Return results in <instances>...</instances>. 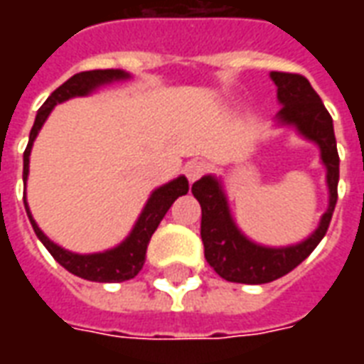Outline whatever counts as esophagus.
<instances>
[{"label":"esophagus","instance_id":"esophagus-1","mask_svg":"<svg viewBox=\"0 0 364 364\" xmlns=\"http://www.w3.org/2000/svg\"><path fill=\"white\" fill-rule=\"evenodd\" d=\"M206 169H208V166L203 159H191V161L185 164V175H187L189 181H197L200 175H205Z\"/></svg>","mask_w":364,"mask_h":364}]
</instances>
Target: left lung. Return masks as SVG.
<instances>
[{
  "label": "left lung",
  "mask_w": 364,
  "mask_h": 364,
  "mask_svg": "<svg viewBox=\"0 0 364 364\" xmlns=\"http://www.w3.org/2000/svg\"><path fill=\"white\" fill-rule=\"evenodd\" d=\"M277 85V99L282 105L277 114L279 124L294 127L306 140L318 144L321 164L326 166V181L329 189L328 210L321 216L318 228L304 242L287 247H267L252 242L242 234L230 214L228 198L222 183L205 175L193 183V195L200 203L203 220L200 237L205 244V257L208 265L230 282L263 284L281 279L316 250L326 236L331 214L337 203V181H339V156H337L333 120L314 91L310 82L300 74L271 72Z\"/></svg>",
  "instance_id": "obj_1"
}]
</instances>
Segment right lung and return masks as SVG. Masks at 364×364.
Wrapping results in <instances>:
<instances>
[{
    "label": "right lung",
    "instance_id": "right-lung-1",
    "mask_svg": "<svg viewBox=\"0 0 364 364\" xmlns=\"http://www.w3.org/2000/svg\"><path fill=\"white\" fill-rule=\"evenodd\" d=\"M128 77L130 75L127 72H122V70H91V72H80V74L72 75L66 83L60 85L58 90L52 91V95L46 99V103L36 112L35 124H33L31 134H28L27 150L23 154V181L27 183L28 158H31L33 142H35L38 130L43 128L44 120L48 119V114L54 109V105L64 103L72 97L90 95L91 91H95L97 87H101L105 83L120 82V80H128ZM187 191H189V181H187L185 175H179L173 181L158 187L150 195L142 214L136 220L134 228L122 244L112 247V250H107V252L85 253V255L68 252V250L60 247L58 244H54L52 240L44 236V232L38 228V224H36L33 214L28 210L27 197H23V200H25V210H27L28 220L33 224L36 237L43 242L44 247L50 252L52 257L58 261L62 267L68 269L75 277L87 279V281L122 282L134 279L136 274L140 273V269L144 267V261H146V250H148V244H150L151 234L156 232L159 222L164 220V216L169 210V206L175 203V198L187 195Z\"/></svg>",
    "mask_w": 364,
    "mask_h": 364
}]
</instances>
